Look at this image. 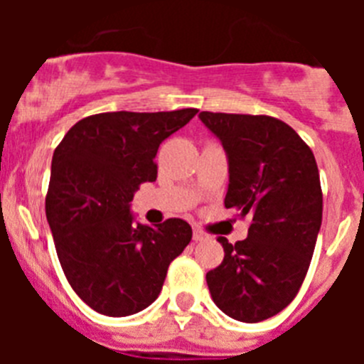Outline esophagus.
I'll return each mask as SVG.
<instances>
[{
	"label": "esophagus",
	"instance_id": "34e87169",
	"mask_svg": "<svg viewBox=\"0 0 364 364\" xmlns=\"http://www.w3.org/2000/svg\"><path fill=\"white\" fill-rule=\"evenodd\" d=\"M205 237H208V235H205L200 228H195V230H193V240H195V242H200Z\"/></svg>",
	"mask_w": 364,
	"mask_h": 364
}]
</instances>
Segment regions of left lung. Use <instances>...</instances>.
I'll return each mask as SVG.
<instances>
[{
  "mask_svg": "<svg viewBox=\"0 0 364 364\" xmlns=\"http://www.w3.org/2000/svg\"><path fill=\"white\" fill-rule=\"evenodd\" d=\"M230 160L226 208L250 217L247 239L218 237L224 260L208 272L213 302L259 323L284 310L306 277L323 220V191L308 144L279 118L202 111Z\"/></svg>",
  "mask_w": 364,
  "mask_h": 364,
  "instance_id": "8db88e82",
  "label": "left lung"
}]
</instances>
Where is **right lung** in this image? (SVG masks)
<instances>
[{
    "label": "right lung",
    "instance_id": "add662e5",
    "mask_svg": "<svg viewBox=\"0 0 364 364\" xmlns=\"http://www.w3.org/2000/svg\"><path fill=\"white\" fill-rule=\"evenodd\" d=\"M197 112L91 114L54 149L45 213L70 288L98 314L125 317L149 306L191 242L182 218L134 224L129 202L140 184L156 180L160 144Z\"/></svg>",
    "mask_w": 364,
    "mask_h": 364
}]
</instances>
